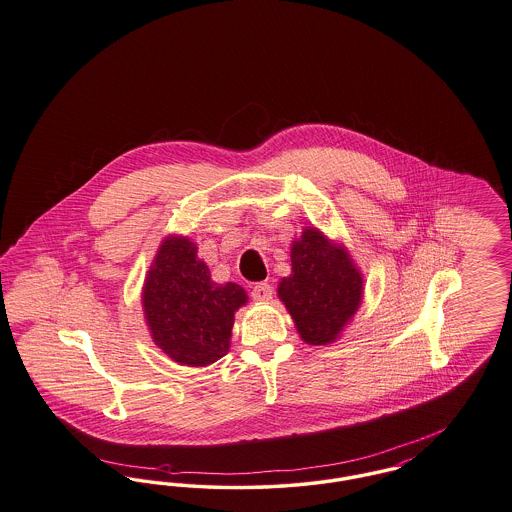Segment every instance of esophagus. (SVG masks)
<instances>
[{
	"label": "esophagus",
	"instance_id": "esophagus-1",
	"mask_svg": "<svg viewBox=\"0 0 512 512\" xmlns=\"http://www.w3.org/2000/svg\"><path fill=\"white\" fill-rule=\"evenodd\" d=\"M251 297H253L255 301L267 303V301L272 299V286L267 284V282H259V284H255V286H253V290H251Z\"/></svg>",
	"mask_w": 512,
	"mask_h": 512
}]
</instances>
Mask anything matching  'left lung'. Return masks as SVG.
<instances>
[{"label":"left lung","instance_id":"8db88e82","mask_svg":"<svg viewBox=\"0 0 512 512\" xmlns=\"http://www.w3.org/2000/svg\"><path fill=\"white\" fill-rule=\"evenodd\" d=\"M278 297L303 341L326 345L361 307L363 274L341 245L307 226L292 244V274L280 280Z\"/></svg>","mask_w":512,"mask_h":512}]
</instances>
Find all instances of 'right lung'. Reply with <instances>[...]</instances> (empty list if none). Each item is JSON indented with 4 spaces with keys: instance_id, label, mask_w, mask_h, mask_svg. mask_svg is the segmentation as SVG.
I'll return each mask as SVG.
<instances>
[{
    "instance_id": "right-lung-1",
    "label": "right lung",
    "mask_w": 512,
    "mask_h": 512,
    "mask_svg": "<svg viewBox=\"0 0 512 512\" xmlns=\"http://www.w3.org/2000/svg\"><path fill=\"white\" fill-rule=\"evenodd\" d=\"M247 293L217 284L184 236H169L155 255L142 293L151 338L178 365L207 366L228 353L234 313Z\"/></svg>"
}]
</instances>
